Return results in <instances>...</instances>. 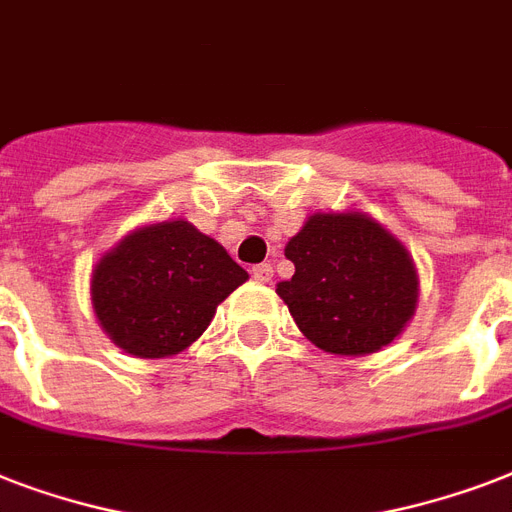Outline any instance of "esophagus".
Instances as JSON below:
<instances>
[{
	"mask_svg": "<svg viewBox=\"0 0 512 512\" xmlns=\"http://www.w3.org/2000/svg\"><path fill=\"white\" fill-rule=\"evenodd\" d=\"M252 276H255L257 284H271L273 279V265L271 263H260L252 268Z\"/></svg>",
	"mask_w": 512,
	"mask_h": 512,
	"instance_id": "obj_1",
	"label": "esophagus"
}]
</instances>
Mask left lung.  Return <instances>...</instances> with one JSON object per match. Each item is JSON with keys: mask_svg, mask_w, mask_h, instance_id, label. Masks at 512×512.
<instances>
[{"mask_svg": "<svg viewBox=\"0 0 512 512\" xmlns=\"http://www.w3.org/2000/svg\"><path fill=\"white\" fill-rule=\"evenodd\" d=\"M284 255L295 276L276 292L316 348L377 353L414 316L420 279L412 255L364 212H316Z\"/></svg>", "mask_w": 512, "mask_h": 512, "instance_id": "8db88e82", "label": "left lung"}]
</instances>
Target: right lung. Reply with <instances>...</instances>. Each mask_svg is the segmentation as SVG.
I'll return each mask as SVG.
<instances>
[{
  "mask_svg": "<svg viewBox=\"0 0 512 512\" xmlns=\"http://www.w3.org/2000/svg\"><path fill=\"white\" fill-rule=\"evenodd\" d=\"M247 271L188 220L124 236L92 271V308L106 335L138 358L185 350Z\"/></svg>",
  "mask_w": 512,
  "mask_h": 512,
  "instance_id": "right-lung-1",
  "label": "right lung"
}]
</instances>
